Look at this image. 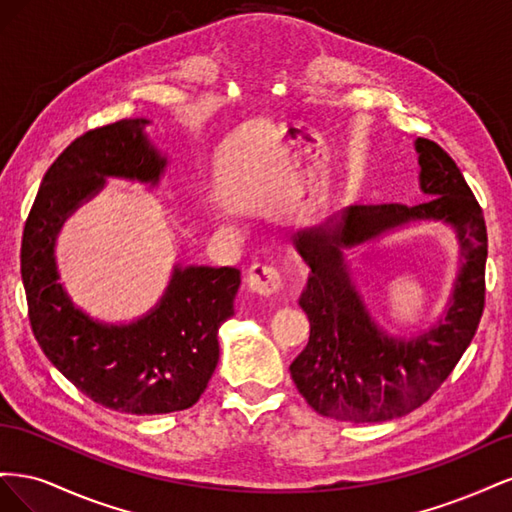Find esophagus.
I'll return each instance as SVG.
<instances>
[{"instance_id": "esophagus-1", "label": "esophagus", "mask_w": 512, "mask_h": 512, "mask_svg": "<svg viewBox=\"0 0 512 512\" xmlns=\"http://www.w3.org/2000/svg\"><path fill=\"white\" fill-rule=\"evenodd\" d=\"M247 286H250L258 294H273L282 288V275L273 265L267 262H256L247 271Z\"/></svg>"}]
</instances>
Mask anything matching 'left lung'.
Returning <instances> with one entry per match:
<instances>
[{
	"label": "left lung",
	"mask_w": 512,
	"mask_h": 512,
	"mask_svg": "<svg viewBox=\"0 0 512 512\" xmlns=\"http://www.w3.org/2000/svg\"><path fill=\"white\" fill-rule=\"evenodd\" d=\"M418 185L425 203L348 205L320 226L292 235L312 269L299 305L309 342L290 376L318 414L350 423H382L418 408L448 378L470 346L485 307L487 228L461 170L427 138H416ZM421 221L451 225L460 241V271L445 314L429 330L391 336L370 316L351 280L345 254Z\"/></svg>",
	"instance_id": "8db88e82"
}]
</instances>
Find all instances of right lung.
Instances as JSON below:
<instances>
[{"mask_svg": "<svg viewBox=\"0 0 512 512\" xmlns=\"http://www.w3.org/2000/svg\"><path fill=\"white\" fill-rule=\"evenodd\" d=\"M149 119H121L66 147L42 179L25 222L21 275L42 352L76 389L123 414L194 406L220 359L218 331L235 314L241 271L175 265L162 299L132 322H102L76 307L59 282L55 241L70 215L106 179L156 188L166 156L149 141Z\"/></svg>", "mask_w": 512, "mask_h": 512, "instance_id": "add662e5", "label": "right lung"}]
</instances>
